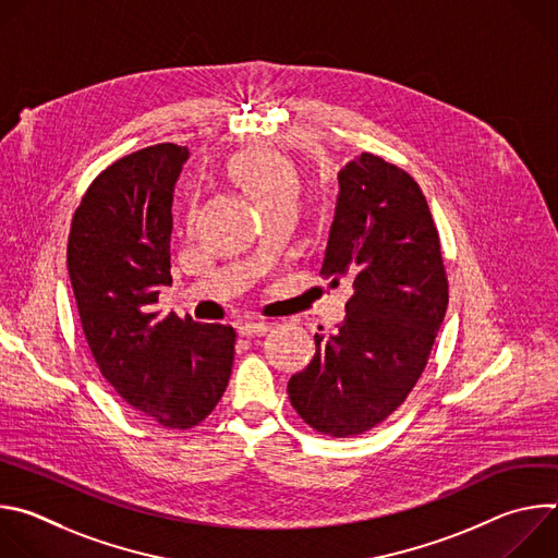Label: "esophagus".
I'll return each mask as SVG.
<instances>
[{"instance_id":"34e87169","label":"esophagus","mask_w":558,"mask_h":558,"mask_svg":"<svg viewBox=\"0 0 558 558\" xmlns=\"http://www.w3.org/2000/svg\"><path fill=\"white\" fill-rule=\"evenodd\" d=\"M269 329H271L269 323H243L238 327V333L243 338H254V336H265Z\"/></svg>"}]
</instances>
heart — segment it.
I'll use <instances>...</instances> for the list:
<instances>
[{"instance_id": "b5f03b06", "label": "heart", "mask_w": 558, "mask_h": 558, "mask_svg": "<svg viewBox=\"0 0 558 558\" xmlns=\"http://www.w3.org/2000/svg\"><path fill=\"white\" fill-rule=\"evenodd\" d=\"M229 172L256 198L260 209L295 201L300 192L293 166L271 149H254L235 156L229 163Z\"/></svg>"}]
</instances>
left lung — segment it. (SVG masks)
Masks as SVG:
<instances>
[{"instance_id": "obj_1", "label": "left lung", "mask_w": 558, "mask_h": 558, "mask_svg": "<svg viewBox=\"0 0 558 558\" xmlns=\"http://www.w3.org/2000/svg\"><path fill=\"white\" fill-rule=\"evenodd\" d=\"M320 274L353 287L336 331L287 392L317 433L360 435L384 422L420 379L448 306L437 227L411 174L362 151L338 172Z\"/></svg>"}]
</instances>
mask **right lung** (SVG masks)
I'll return each instance as SVG.
<instances>
[{
	"instance_id": "right-lung-1",
	"label": "right lung",
	"mask_w": 558,
	"mask_h": 558,
	"mask_svg": "<svg viewBox=\"0 0 558 558\" xmlns=\"http://www.w3.org/2000/svg\"><path fill=\"white\" fill-rule=\"evenodd\" d=\"M190 149H138L104 170L76 207L68 276L88 347L123 400L166 428L201 424L222 397L235 331L161 315L172 284V201Z\"/></svg>"
}]
</instances>
